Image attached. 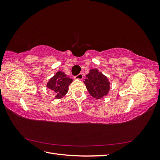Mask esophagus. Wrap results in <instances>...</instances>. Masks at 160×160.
Segmentation results:
<instances>
[{
	"label": "esophagus",
	"instance_id": "esophagus-1",
	"mask_svg": "<svg viewBox=\"0 0 160 160\" xmlns=\"http://www.w3.org/2000/svg\"><path fill=\"white\" fill-rule=\"evenodd\" d=\"M83 74H82V73H79V75H77L75 76L74 78L76 79H83Z\"/></svg>",
	"mask_w": 160,
	"mask_h": 160
}]
</instances>
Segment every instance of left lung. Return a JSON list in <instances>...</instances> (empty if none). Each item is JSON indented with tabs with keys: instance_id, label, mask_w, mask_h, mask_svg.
<instances>
[{
	"instance_id": "1",
	"label": "left lung",
	"mask_w": 160,
	"mask_h": 160,
	"mask_svg": "<svg viewBox=\"0 0 160 160\" xmlns=\"http://www.w3.org/2000/svg\"><path fill=\"white\" fill-rule=\"evenodd\" d=\"M83 82L90 95L98 99L107 95L110 89V83L107 77L97 69L90 70Z\"/></svg>"
}]
</instances>
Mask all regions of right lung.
<instances>
[{"label":"right lung","mask_w":160,"mask_h":160,"mask_svg":"<svg viewBox=\"0 0 160 160\" xmlns=\"http://www.w3.org/2000/svg\"><path fill=\"white\" fill-rule=\"evenodd\" d=\"M72 79L67 77L65 72L58 71L50 79L47 83V87L56 93V99H61L68 92L69 85L72 83Z\"/></svg>","instance_id":"obj_1"}]
</instances>
